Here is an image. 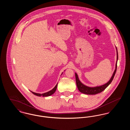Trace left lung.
Listing matches in <instances>:
<instances>
[{"instance_id": "1", "label": "left lung", "mask_w": 130, "mask_h": 130, "mask_svg": "<svg viewBox=\"0 0 130 130\" xmlns=\"http://www.w3.org/2000/svg\"><path fill=\"white\" fill-rule=\"evenodd\" d=\"M116 48L117 50V62L116 64V68L115 70L113 72V73L111 76V78H110V80L107 82L106 83H105L103 85L95 87H89L87 86L86 85H84L81 82L77 74L75 73V79H76V85L77 87V88L79 92L81 93L86 94H96L97 93H101L102 91H103L108 86L111 82L112 80L113 79V77L115 76V75L116 74V71H117V62L118 60V52L117 48L116 47Z\"/></svg>"}]
</instances>
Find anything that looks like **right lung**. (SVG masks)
<instances>
[{
	"label": "right lung",
	"instance_id": "add662e5",
	"mask_svg": "<svg viewBox=\"0 0 130 130\" xmlns=\"http://www.w3.org/2000/svg\"><path fill=\"white\" fill-rule=\"evenodd\" d=\"M63 74V73L61 74ZM57 84H58V83L56 84V85L55 86V87L52 90H51V91H50L48 92L43 93H35V92H32V91H31V92L32 93L34 94H35V95H37L38 96H43V97L49 96H50V95H52L53 94H54V93H55L56 90V88H57Z\"/></svg>",
	"mask_w": 130,
	"mask_h": 130
}]
</instances>
